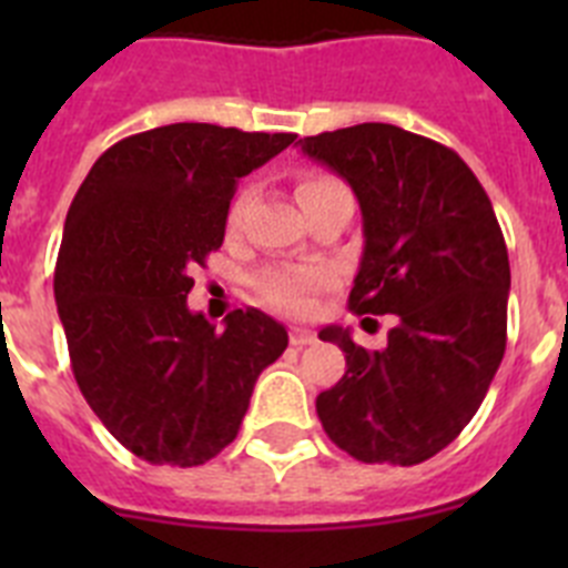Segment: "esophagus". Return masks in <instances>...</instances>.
Segmentation results:
<instances>
[{
	"mask_svg": "<svg viewBox=\"0 0 568 568\" xmlns=\"http://www.w3.org/2000/svg\"><path fill=\"white\" fill-rule=\"evenodd\" d=\"M313 341H315L313 329H304V327L290 329V344L293 346H307V344H313Z\"/></svg>",
	"mask_w": 568,
	"mask_h": 568,
	"instance_id": "esophagus-1",
	"label": "esophagus"
}]
</instances>
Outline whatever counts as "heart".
<instances>
[{
	"instance_id": "obj_1",
	"label": "heart",
	"mask_w": 568,
	"mask_h": 568,
	"mask_svg": "<svg viewBox=\"0 0 568 568\" xmlns=\"http://www.w3.org/2000/svg\"><path fill=\"white\" fill-rule=\"evenodd\" d=\"M335 187H344L338 179L324 173H307L301 175L298 187H295V195H298L301 207L318 195L329 193ZM244 207H247V193L239 195L230 210V227L241 222L244 215ZM327 284V275L318 273V270H301V267H287V270H273L261 278V295L273 304V307L284 310L290 315H307L313 310V301L318 295V290Z\"/></svg>"
}]
</instances>
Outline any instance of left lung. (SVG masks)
I'll use <instances>...</instances> for the list:
<instances>
[{
    "label": "left lung",
    "mask_w": 568,
    "mask_h": 568,
    "mask_svg": "<svg viewBox=\"0 0 568 568\" xmlns=\"http://www.w3.org/2000/svg\"><path fill=\"white\" fill-rule=\"evenodd\" d=\"M361 204L364 255L349 310L395 315L384 349L324 327L346 373L315 398L321 426L364 464L413 466L453 444L506 349L509 253L489 195L455 150L366 122L298 139Z\"/></svg>",
    "instance_id": "8db88e82"
}]
</instances>
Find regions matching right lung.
Returning <instances> with one entry per match:
<instances>
[{"label":"right lung","mask_w":568,"mask_h":568,"mask_svg":"<svg viewBox=\"0 0 568 568\" xmlns=\"http://www.w3.org/2000/svg\"><path fill=\"white\" fill-rule=\"evenodd\" d=\"M295 142L179 122L99 155L64 219L59 318L77 384L124 449L148 464L199 466L233 444L258 375L287 349L261 310L224 329L190 313L195 267L222 247L241 175Z\"/></svg>","instance_id":"right-lung-1"}]
</instances>
